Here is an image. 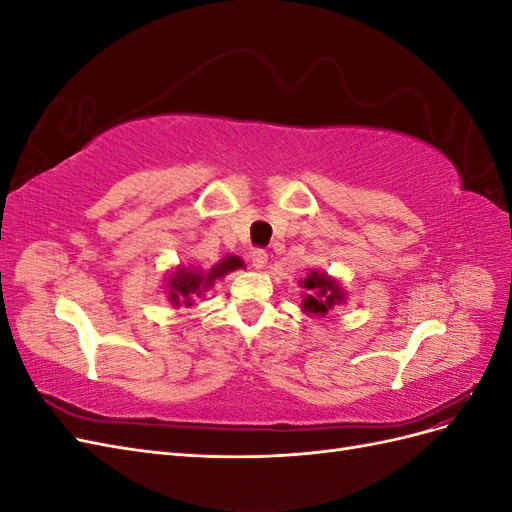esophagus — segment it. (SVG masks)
<instances>
[{
	"label": "esophagus",
	"instance_id": "1",
	"mask_svg": "<svg viewBox=\"0 0 512 512\" xmlns=\"http://www.w3.org/2000/svg\"><path fill=\"white\" fill-rule=\"evenodd\" d=\"M250 258H252V265L256 267V269H265L267 267V252L262 250V247H256V250H252V254H250Z\"/></svg>",
	"mask_w": 512,
	"mask_h": 512
}]
</instances>
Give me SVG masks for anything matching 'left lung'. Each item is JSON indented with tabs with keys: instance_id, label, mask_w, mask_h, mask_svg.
I'll list each match as a JSON object with an SVG mask.
<instances>
[{
	"instance_id": "left-lung-1",
	"label": "left lung",
	"mask_w": 512,
	"mask_h": 512,
	"mask_svg": "<svg viewBox=\"0 0 512 512\" xmlns=\"http://www.w3.org/2000/svg\"><path fill=\"white\" fill-rule=\"evenodd\" d=\"M301 284H303V288L309 290V294H305V301H303L305 312L324 316L335 303L344 301L342 290H339L331 277H327L324 273L312 271L307 280Z\"/></svg>"
}]
</instances>
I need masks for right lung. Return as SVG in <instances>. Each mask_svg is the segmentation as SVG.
Wrapping results in <instances>:
<instances>
[{"label": "right lung", "instance_id": "1", "mask_svg": "<svg viewBox=\"0 0 512 512\" xmlns=\"http://www.w3.org/2000/svg\"><path fill=\"white\" fill-rule=\"evenodd\" d=\"M243 262L241 258L237 256H228L224 258L222 262H218L211 271L203 273V271H185V269H179L175 275H170V282H168V288H170V299H173L175 305L179 303H185V305H192V301L196 297H200L218 277L235 271V269H241Z\"/></svg>", "mask_w": 512, "mask_h": 512}]
</instances>
